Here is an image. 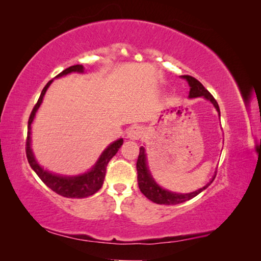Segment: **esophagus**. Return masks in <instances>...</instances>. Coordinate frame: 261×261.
I'll return each mask as SVG.
<instances>
[{
    "instance_id": "esophagus-1",
    "label": "esophagus",
    "mask_w": 261,
    "mask_h": 261,
    "mask_svg": "<svg viewBox=\"0 0 261 261\" xmlns=\"http://www.w3.org/2000/svg\"><path fill=\"white\" fill-rule=\"evenodd\" d=\"M126 135H127V138H130L132 140H137L144 135V130H143V127L139 125H132L129 127V129H127Z\"/></svg>"
}]
</instances>
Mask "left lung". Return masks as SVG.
<instances>
[{"instance_id": "1", "label": "left lung", "mask_w": 261, "mask_h": 261, "mask_svg": "<svg viewBox=\"0 0 261 261\" xmlns=\"http://www.w3.org/2000/svg\"><path fill=\"white\" fill-rule=\"evenodd\" d=\"M182 77L184 79H187L190 85V95H189L190 98L204 96V98L210 100L211 102L214 105V107L216 108L218 112H220L219 105L214 99V96L206 90L204 85H202L199 81H197V79L192 76H189V74H184ZM137 174H138L137 178H138V185L141 193H143L145 197H147L149 200H152L153 202H156V204H160V205H177V204H182L184 201L192 199V198L196 197L197 194H199L200 192L204 191L206 188H208L211 183L213 182L215 178L214 176L213 179H212L210 183H207L204 188H201L191 193L182 194V193H174V192L167 191V190L159 187V185L154 182L151 174H149L148 168L146 166V154H145L144 147L139 148V155H138V160H137Z\"/></svg>"}]
</instances>
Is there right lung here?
I'll list each match as a JSON object with an SVG mask.
<instances>
[{
    "mask_svg": "<svg viewBox=\"0 0 261 261\" xmlns=\"http://www.w3.org/2000/svg\"><path fill=\"white\" fill-rule=\"evenodd\" d=\"M83 71H84L83 65L76 64L63 70V71L57 74L56 77H62L64 76V74H68L70 72H83ZM51 82L53 81L48 82L47 85L43 87L41 94L39 96L38 102L35 103L32 112H31L30 118H29V125H28V138H26V147H25L26 158H28L30 166L32 167V169L39 176V178H40L48 188L51 189L53 191L56 192L57 194H60L62 197H67V198L90 197L95 192H98L101 189V187H102L103 179L106 176V168H107V165L110 161V159L117 153L118 148L121 147V145L123 144V139H118L112 145H109V146L105 149L103 153L101 154L98 162H96L95 166L92 168V170L84 175L72 176V177H64V176H57L49 173V171L43 170L42 168L38 165L37 161H35L32 149H31V124H32L34 115L37 113L38 108L40 107L43 95H45L47 88L49 87Z\"/></svg>",
    "mask_w": 261,
    "mask_h": 261,
    "instance_id": "1",
    "label": "right lung"
}]
</instances>
